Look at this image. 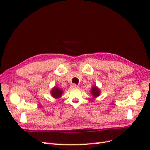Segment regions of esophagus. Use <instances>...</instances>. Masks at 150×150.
Instances as JSON below:
<instances>
[{"instance_id": "esophagus-1", "label": "esophagus", "mask_w": 150, "mask_h": 150, "mask_svg": "<svg viewBox=\"0 0 150 150\" xmlns=\"http://www.w3.org/2000/svg\"><path fill=\"white\" fill-rule=\"evenodd\" d=\"M78 86L76 85L75 84H72L71 86H70V88L71 89H76V88H78Z\"/></svg>"}]
</instances>
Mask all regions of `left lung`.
I'll use <instances>...</instances> for the list:
<instances>
[{"mask_svg": "<svg viewBox=\"0 0 150 150\" xmlns=\"http://www.w3.org/2000/svg\"><path fill=\"white\" fill-rule=\"evenodd\" d=\"M91 93H92V95H93V97H97L100 94V90H98V89L96 86H94L91 89Z\"/></svg>", "mask_w": 150, "mask_h": 150, "instance_id": "obj_1", "label": "left lung"}]
</instances>
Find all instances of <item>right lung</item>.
<instances>
[{
    "mask_svg": "<svg viewBox=\"0 0 150 150\" xmlns=\"http://www.w3.org/2000/svg\"><path fill=\"white\" fill-rule=\"evenodd\" d=\"M62 94V91L58 88H54L52 91V95L54 98H59Z\"/></svg>",
    "mask_w": 150,
    "mask_h": 150,
    "instance_id": "1",
    "label": "right lung"
}]
</instances>
